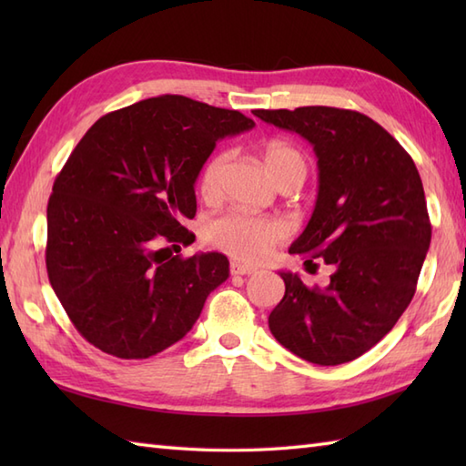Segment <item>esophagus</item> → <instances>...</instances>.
Masks as SVG:
<instances>
[{"label":"esophagus","instance_id":"esophagus-1","mask_svg":"<svg viewBox=\"0 0 466 466\" xmlns=\"http://www.w3.org/2000/svg\"><path fill=\"white\" fill-rule=\"evenodd\" d=\"M230 274H234V276H250V274H256V268H252V266L240 264V262H232L230 264Z\"/></svg>","mask_w":466,"mask_h":466}]
</instances>
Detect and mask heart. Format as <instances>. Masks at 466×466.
<instances>
[{"instance_id":"obj_1","label":"heart","mask_w":466,"mask_h":466,"mask_svg":"<svg viewBox=\"0 0 466 466\" xmlns=\"http://www.w3.org/2000/svg\"><path fill=\"white\" fill-rule=\"evenodd\" d=\"M266 167L279 184H302L309 164L304 154L284 140H268L262 146ZM232 154L222 150L208 160L200 172V194L206 200L220 196L226 167ZM206 242L228 256L242 262H260L272 252L276 244L286 238V226L276 218L252 216L246 212H228L208 222L204 230Z\"/></svg>"}]
</instances>
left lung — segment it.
Here are the masks:
<instances>
[{"label": "left lung", "mask_w": 466, "mask_h": 466, "mask_svg": "<svg viewBox=\"0 0 466 466\" xmlns=\"http://www.w3.org/2000/svg\"><path fill=\"white\" fill-rule=\"evenodd\" d=\"M254 116L314 146L319 198L289 252L334 266L326 289L280 272L286 292L268 316L270 332L312 364L350 362L392 330L417 290L432 232L419 170L360 112L304 106Z\"/></svg>", "instance_id": "8db88e82"}]
</instances>
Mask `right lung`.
Listing matches in <instances>:
<instances>
[{"instance_id": "1", "label": "right lung", "mask_w": 466, "mask_h": 466, "mask_svg": "<svg viewBox=\"0 0 466 466\" xmlns=\"http://www.w3.org/2000/svg\"><path fill=\"white\" fill-rule=\"evenodd\" d=\"M254 120L186 96L102 116L57 174L47 202L49 284L84 339L124 360L190 332L230 270L220 252L182 258L196 236L194 184L216 142Z\"/></svg>"}]
</instances>
